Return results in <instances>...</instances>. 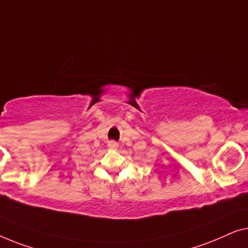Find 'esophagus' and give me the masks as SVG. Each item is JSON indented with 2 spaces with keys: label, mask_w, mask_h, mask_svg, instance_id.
I'll return each instance as SVG.
<instances>
[{
  "label": "esophagus",
  "mask_w": 248,
  "mask_h": 248,
  "mask_svg": "<svg viewBox=\"0 0 248 248\" xmlns=\"http://www.w3.org/2000/svg\"><path fill=\"white\" fill-rule=\"evenodd\" d=\"M118 142H116V141H109V144H108V147H109L110 149H118Z\"/></svg>",
  "instance_id": "esophagus-1"
}]
</instances>
